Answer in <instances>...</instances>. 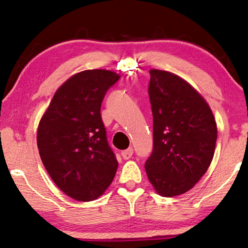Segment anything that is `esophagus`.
Instances as JSON below:
<instances>
[{"mask_svg": "<svg viewBox=\"0 0 248 248\" xmlns=\"http://www.w3.org/2000/svg\"><path fill=\"white\" fill-rule=\"evenodd\" d=\"M132 155H134V149L132 148H128V149L121 151V156H123L124 159H130Z\"/></svg>", "mask_w": 248, "mask_h": 248, "instance_id": "obj_1", "label": "esophagus"}]
</instances>
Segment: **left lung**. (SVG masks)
<instances>
[{"mask_svg": "<svg viewBox=\"0 0 248 248\" xmlns=\"http://www.w3.org/2000/svg\"><path fill=\"white\" fill-rule=\"evenodd\" d=\"M149 73L154 149L145 169L158 194L173 197L205 175L215 153L217 125L208 103L189 83L168 71Z\"/></svg>", "mask_w": 248, "mask_h": 248, "instance_id": "1", "label": "left lung"}]
</instances>
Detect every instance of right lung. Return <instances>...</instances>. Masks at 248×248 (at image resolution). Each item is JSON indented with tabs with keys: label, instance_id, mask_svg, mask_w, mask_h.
I'll use <instances>...</instances> for the list:
<instances>
[{
	"label": "right lung",
	"instance_id": "add662e5",
	"mask_svg": "<svg viewBox=\"0 0 248 248\" xmlns=\"http://www.w3.org/2000/svg\"><path fill=\"white\" fill-rule=\"evenodd\" d=\"M119 75L95 69L79 72L55 92L39 124V154L54 184L79 202L101 196L118 161L101 119L103 98Z\"/></svg>",
	"mask_w": 248,
	"mask_h": 248
}]
</instances>
